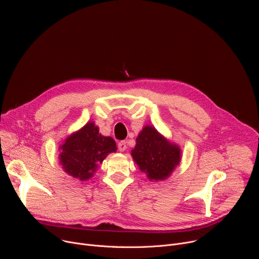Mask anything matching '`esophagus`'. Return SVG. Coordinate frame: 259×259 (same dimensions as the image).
I'll list each match as a JSON object with an SVG mask.
<instances>
[{
    "label": "esophagus",
    "instance_id": "esophagus-1",
    "mask_svg": "<svg viewBox=\"0 0 259 259\" xmlns=\"http://www.w3.org/2000/svg\"><path fill=\"white\" fill-rule=\"evenodd\" d=\"M118 149L120 152H124L126 149H127V144H126V141L122 140L118 143Z\"/></svg>",
    "mask_w": 259,
    "mask_h": 259
}]
</instances>
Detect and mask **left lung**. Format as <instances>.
<instances>
[{
	"label": "left lung",
	"mask_w": 259,
	"mask_h": 259,
	"mask_svg": "<svg viewBox=\"0 0 259 259\" xmlns=\"http://www.w3.org/2000/svg\"><path fill=\"white\" fill-rule=\"evenodd\" d=\"M131 155L150 180L167 178L180 161L179 147L169 143L151 126L142 129Z\"/></svg>",
	"instance_id": "1"
}]
</instances>
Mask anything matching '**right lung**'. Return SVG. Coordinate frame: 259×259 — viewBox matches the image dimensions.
I'll return each mask as SVG.
<instances>
[{"mask_svg": "<svg viewBox=\"0 0 259 259\" xmlns=\"http://www.w3.org/2000/svg\"><path fill=\"white\" fill-rule=\"evenodd\" d=\"M60 149L59 159L64 171L80 180H87L109 153L117 151V146L112 137L99 133L94 123H87L67 137Z\"/></svg>", "mask_w": 259, "mask_h": 259, "instance_id": "obj_1", "label": "right lung"}]
</instances>
